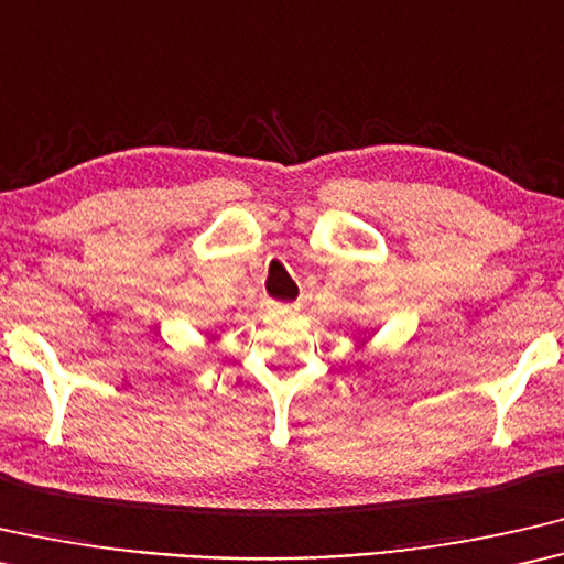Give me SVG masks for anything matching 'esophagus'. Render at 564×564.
<instances>
[{"instance_id": "34e87169", "label": "esophagus", "mask_w": 564, "mask_h": 564, "mask_svg": "<svg viewBox=\"0 0 564 564\" xmlns=\"http://www.w3.org/2000/svg\"><path fill=\"white\" fill-rule=\"evenodd\" d=\"M292 307L290 304H282V302H274V300H267L264 302V312L267 315H288Z\"/></svg>"}]
</instances>
